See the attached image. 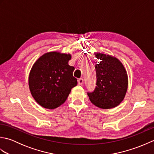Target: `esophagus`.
I'll use <instances>...</instances> for the list:
<instances>
[{
    "mask_svg": "<svg viewBox=\"0 0 154 154\" xmlns=\"http://www.w3.org/2000/svg\"><path fill=\"white\" fill-rule=\"evenodd\" d=\"M78 84L79 85H82L83 84V79H82V78H80V79H78Z\"/></svg>",
    "mask_w": 154,
    "mask_h": 154,
    "instance_id": "esophagus-1",
    "label": "esophagus"
}]
</instances>
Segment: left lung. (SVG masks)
<instances>
[{
  "instance_id": "obj_1",
  "label": "left lung",
  "mask_w": 154,
  "mask_h": 154,
  "mask_svg": "<svg viewBox=\"0 0 154 154\" xmlns=\"http://www.w3.org/2000/svg\"><path fill=\"white\" fill-rule=\"evenodd\" d=\"M97 83L93 93H88L91 102L103 109L119 105L127 92L128 79L125 67L119 59L110 55L95 53Z\"/></svg>"
}]
</instances>
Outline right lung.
I'll return each instance as SVG.
<instances>
[{
  "label": "right lung",
  "mask_w": 154,
  "mask_h": 154,
  "mask_svg": "<svg viewBox=\"0 0 154 154\" xmlns=\"http://www.w3.org/2000/svg\"><path fill=\"white\" fill-rule=\"evenodd\" d=\"M70 54L50 51L42 55L32 66L28 77L32 96L42 107L54 109L67 100L77 85L74 67L68 64Z\"/></svg>",
  "instance_id": "add662e5"
}]
</instances>
